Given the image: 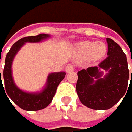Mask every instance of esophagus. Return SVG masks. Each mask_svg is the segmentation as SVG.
<instances>
[{
	"label": "esophagus",
	"instance_id": "esophagus-1",
	"mask_svg": "<svg viewBox=\"0 0 132 132\" xmlns=\"http://www.w3.org/2000/svg\"><path fill=\"white\" fill-rule=\"evenodd\" d=\"M65 70L67 73H71V72H73L74 70V67L72 64H68L65 68Z\"/></svg>",
	"mask_w": 132,
	"mask_h": 132
}]
</instances>
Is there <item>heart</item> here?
<instances>
[{"label": "heart", "mask_w": 132, "mask_h": 132, "mask_svg": "<svg viewBox=\"0 0 132 132\" xmlns=\"http://www.w3.org/2000/svg\"><path fill=\"white\" fill-rule=\"evenodd\" d=\"M106 51V45L103 43L97 42H83L78 46V52L82 57L88 58L93 56L95 59H100L104 56Z\"/></svg>", "instance_id": "b5f03b06"}]
</instances>
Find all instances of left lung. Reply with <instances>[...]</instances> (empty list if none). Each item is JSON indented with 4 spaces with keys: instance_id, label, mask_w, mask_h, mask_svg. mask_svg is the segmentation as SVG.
<instances>
[{
    "instance_id": "8db88e82",
    "label": "left lung",
    "mask_w": 132,
    "mask_h": 132,
    "mask_svg": "<svg viewBox=\"0 0 132 132\" xmlns=\"http://www.w3.org/2000/svg\"><path fill=\"white\" fill-rule=\"evenodd\" d=\"M106 42L108 57L97 66L78 72L76 91L79 100L84 106L94 110L111 108L127 93L126 92H127L129 69L127 56L114 40L108 38ZM102 68L109 71L103 79L101 78ZM93 78L96 80L94 81ZM131 82V80L129 87Z\"/></svg>"
}]
</instances>
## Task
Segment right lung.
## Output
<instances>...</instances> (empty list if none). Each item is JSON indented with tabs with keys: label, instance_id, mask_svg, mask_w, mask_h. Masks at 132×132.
Wrapping results in <instances>:
<instances>
[{
	"label": "right lung",
	"instance_id": "add662e5",
	"mask_svg": "<svg viewBox=\"0 0 132 132\" xmlns=\"http://www.w3.org/2000/svg\"><path fill=\"white\" fill-rule=\"evenodd\" d=\"M47 37H49V35L46 34H39L35 36H27V37L20 39L13 44L5 57V68L3 71V78L5 82L4 87L2 81H1L0 70V88H2L4 91L5 90V94L7 93L9 97L14 102V103L26 111H38L49 106L55 95L59 82L64 78L66 74L64 72L50 74L48 77L46 88L40 93H24L20 90L14 83L11 75V63L18 50L26 42H39L44 39H46Z\"/></svg>",
	"mask_w": 132,
	"mask_h": 132
}]
</instances>
